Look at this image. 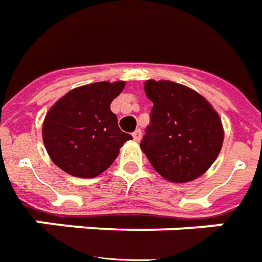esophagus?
I'll return each instance as SVG.
<instances>
[{
  "label": "esophagus",
  "instance_id": "34e87169",
  "mask_svg": "<svg viewBox=\"0 0 262 262\" xmlns=\"http://www.w3.org/2000/svg\"><path fill=\"white\" fill-rule=\"evenodd\" d=\"M132 136H133V139H135L136 142H140V139H142V130H140V129H136V130L132 133Z\"/></svg>",
  "mask_w": 262,
  "mask_h": 262
}]
</instances>
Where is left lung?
Listing matches in <instances>:
<instances>
[{
    "label": "left lung",
    "instance_id": "left-lung-1",
    "mask_svg": "<svg viewBox=\"0 0 262 262\" xmlns=\"http://www.w3.org/2000/svg\"><path fill=\"white\" fill-rule=\"evenodd\" d=\"M144 93L153 107L140 149L153 169L171 183L204 174L224 142L219 113L200 93L171 80H146Z\"/></svg>",
    "mask_w": 262,
    "mask_h": 262
}]
</instances>
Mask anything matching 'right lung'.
<instances>
[{"label": "right lung", "mask_w": 262, "mask_h": 262, "mask_svg": "<svg viewBox=\"0 0 262 262\" xmlns=\"http://www.w3.org/2000/svg\"><path fill=\"white\" fill-rule=\"evenodd\" d=\"M125 80L95 82L75 88L51 106L42 123L43 146L51 160L68 174L92 179L118 157L129 133L119 129L111 111Z\"/></svg>", "instance_id": "right-lung-1"}]
</instances>
